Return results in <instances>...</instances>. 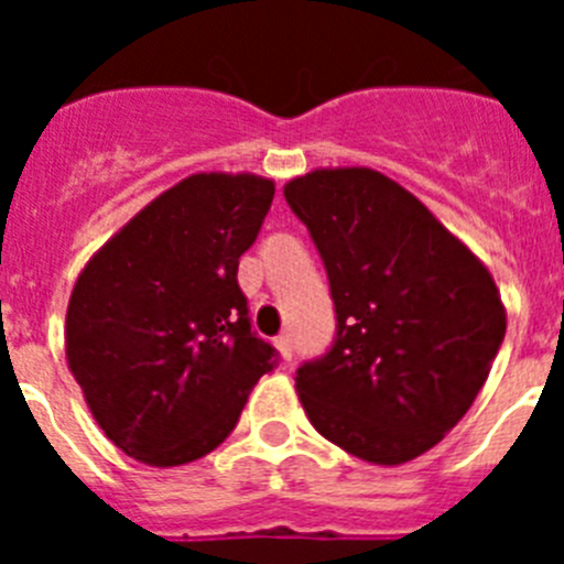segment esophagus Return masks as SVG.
Here are the masks:
<instances>
[{
    "label": "esophagus",
    "mask_w": 564,
    "mask_h": 564,
    "mask_svg": "<svg viewBox=\"0 0 564 564\" xmlns=\"http://www.w3.org/2000/svg\"><path fill=\"white\" fill-rule=\"evenodd\" d=\"M276 350H279V356L285 358V361H291L293 358V338L288 336V333H282V336H276Z\"/></svg>",
    "instance_id": "1"
}]
</instances>
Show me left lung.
<instances>
[{
    "label": "left lung",
    "instance_id": "8db88e82",
    "mask_svg": "<svg viewBox=\"0 0 564 564\" xmlns=\"http://www.w3.org/2000/svg\"><path fill=\"white\" fill-rule=\"evenodd\" d=\"M330 282L336 336L296 370L318 435L398 466L475 403L506 336L480 259L417 197L372 169H318L285 186Z\"/></svg>",
    "mask_w": 564,
    "mask_h": 564
}]
</instances>
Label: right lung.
Listing matches in <instances>:
<instances>
[{"instance_id": "right-lung-1", "label": "right lung", "mask_w": 564, "mask_h": 564, "mask_svg": "<svg viewBox=\"0 0 564 564\" xmlns=\"http://www.w3.org/2000/svg\"><path fill=\"white\" fill-rule=\"evenodd\" d=\"M271 203L273 183L253 174H192L78 276L69 370L104 435L134 460L183 466L217 449L279 364L237 282Z\"/></svg>"}]
</instances>
